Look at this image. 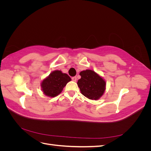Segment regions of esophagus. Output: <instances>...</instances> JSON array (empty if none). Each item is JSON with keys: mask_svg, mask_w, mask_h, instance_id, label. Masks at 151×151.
Masks as SVG:
<instances>
[{"mask_svg": "<svg viewBox=\"0 0 151 151\" xmlns=\"http://www.w3.org/2000/svg\"><path fill=\"white\" fill-rule=\"evenodd\" d=\"M72 80L73 81L76 82V81H77V77H72Z\"/></svg>", "mask_w": 151, "mask_h": 151, "instance_id": "1", "label": "esophagus"}]
</instances>
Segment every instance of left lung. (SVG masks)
<instances>
[{
	"label": "left lung",
	"instance_id": "8db88e82",
	"mask_svg": "<svg viewBox=\"0 0 151 151\" xmlns=\"http://www.w3.org/2000/svg\"><path fill=\"white\" fill-rule=\"evenodd\" d=\"M81 78L77 85L81 93L90 99L97 100L103 95L106 89V82L97 73L87 69L80 72Z\"/></svg>",
	"mask_w": 151,
	"mask_h": 151
}]
</instances>
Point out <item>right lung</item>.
Listing matches in <instances>:
<instances>
[{
  "label": "right lung",
  "mask_w": 151,
  "mask_h": 151,
  "mask_svg": "<svg viewBox=\"0 0 151 151\" xmlns=\"http://www.w3.org/2000/svg\"><path fill=\"white\" fill-rule=\"evenodd\" d=\"M70 81V77L67 74L60 70H55L43 80L41 87L44 94L54 98L61 93L63 88Z\"/></svg>",
  "instance_id": "right-lung-1"
}]
</instances>
